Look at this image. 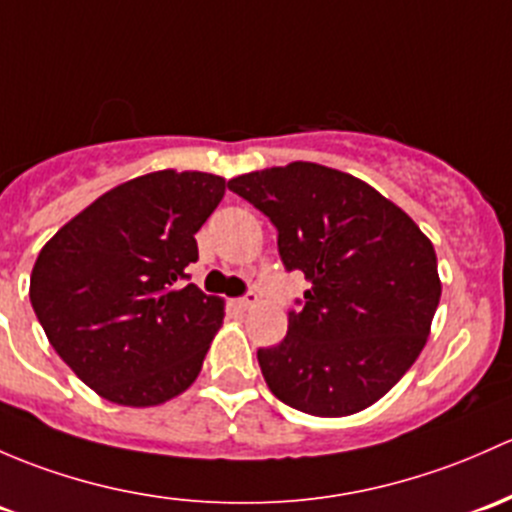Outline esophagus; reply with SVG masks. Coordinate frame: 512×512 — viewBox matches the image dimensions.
<instances>
[{
    "label": "esophagus",
    "mask_w": 512,
    "mask_h": 512,
    "mask_svg": "<svg viewBox=\"0 0 512 512\" xmlns=\"http://www.w3.org/2000/svg\"><path fill=\"white\" fill-rule=\"evenodd\" d=\"M257 301H260V297H257V294H255V292H247V294H245V297H240L238 301H235V304H238V306H240V309H252V306H255V304H257Z\"/></svg>",
    "instance_id": "obj_1"
}]
</instances>
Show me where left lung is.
Returning a JSON list of instances; mask_svg holds the SVG:
<instances>
[{"label": "left lung", "mask_w": 512, "mask_h": 512, "mask_svg": "<svg viewBox=\"0 0 512 512\" xmlns=\"http://www.w3.org/2000/svg\"><path fill=\"white\" fill-rule=\"evenodd\" d=\"M228 188L272 220L284 267L311 284L284 341L257 351L272 395L316 417L378 402L427 343L441 297L432 240L373 186L311 161Z\"/></svg>", "instance_id": "obj_1"}]
</instances>
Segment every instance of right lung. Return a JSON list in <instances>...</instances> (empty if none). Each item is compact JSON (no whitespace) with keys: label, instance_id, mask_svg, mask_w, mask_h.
Instances as JSON below:
<instances>
[{"label":"right lung","instance_id":"add662e5","mask_svg":"<svg viewBox=\"0 0 512 512\" xmlns=\"http://www.w3.org/2000/svg\"><path fill=\"white\" fill-rule=\"evenodd\" d=\"M225 196L203 171H154L102 193L41 247L29 299L48 341L100 397L154 407L191 387L225 304L184 284L193 235Z\"/></svg>","mask_w":512,"mask_h":512}]
</instances>
